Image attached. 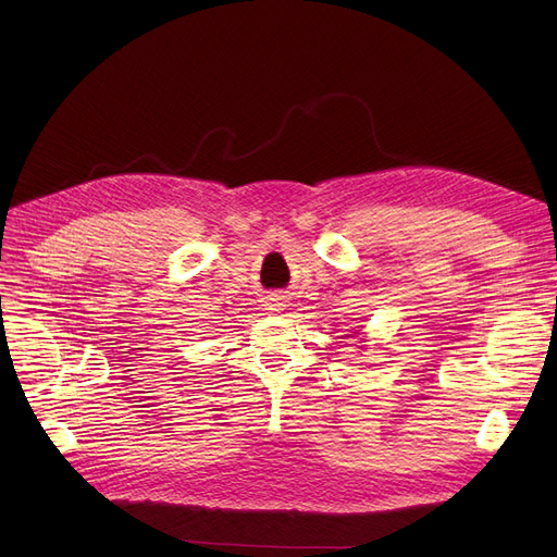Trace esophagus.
I'll use <instances>...</instances> for the list:
<instances>
[{"instance_id":"esophagus-1","label":"esophagus","mask_w":557,"mask_h":557,"mask_svg":"<svg viewBox=\"0 0 557 557\" xmlns=\"http://www.w3.org/2000/svg\"><path fill=\"white\" fill-rule=\"evenodd\" d=\"M263 307H267L269 311H282L284 302H282V298H280V296H271V298L267 300V305H263Z\"/></svg>"}]
</instances>
